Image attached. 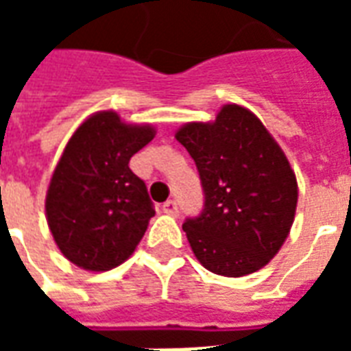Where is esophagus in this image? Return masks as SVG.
Returning a JSON list of instances; mask_svg holds the SVG:
<instances>
[{"label": "esophagus", "instance_id": "1", "mask_svg": "<svg viewBox=\"0 0 351 351\" xmlns=\"http://www.w3.org/2000/svg\"><path fill=\"white\" fill-rule=\"evenodd\" d=\"M161 210L165 214H173V216H175V214H178V203H176L175 199H169V201L163 203Z\"/></svg>", "mask_w": 351, "mask_h": 351}]
</instances>
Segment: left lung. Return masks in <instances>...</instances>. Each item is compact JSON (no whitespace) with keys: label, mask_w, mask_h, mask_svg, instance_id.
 I'll return each instance as SVG.
<instances>
[{"label":"left lung","mask_w":351,"mask_h":351,"mask_svg":"<svg viewBox=\"0 0 351 351\" xmlns=\"http://www.w3.org/2000/svg\"><path fill=\"white\" fill-rule=\"evenodd\" d=\"M176 141L195 161L203 210L182 229L201 265L244 276L269 263L291 229L297 180L256 114L226 105L213 123H186Z\"/></svg>","instance_id":"left-lung-1"}]
</instances>
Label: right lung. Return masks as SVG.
<instances>
[{
    "label": "right lung",
    "mask_w": 351,
    "mask_h": 351,
    "mask_svg": "<svg viewBox=\"0 0 351 351\" xmlns=\"http://www.w3.org/2000/svg\"><path fill=\"white\" fill-rule=\"evenodd\" d=\"M152 138L154 128L123 123L110 110L73 133L45 205L52 237L71 263L108 271L137 248L156 210L130 160Z\"/></svg>",
    "instance_id": "right-lung-1"
}]
</instances>
